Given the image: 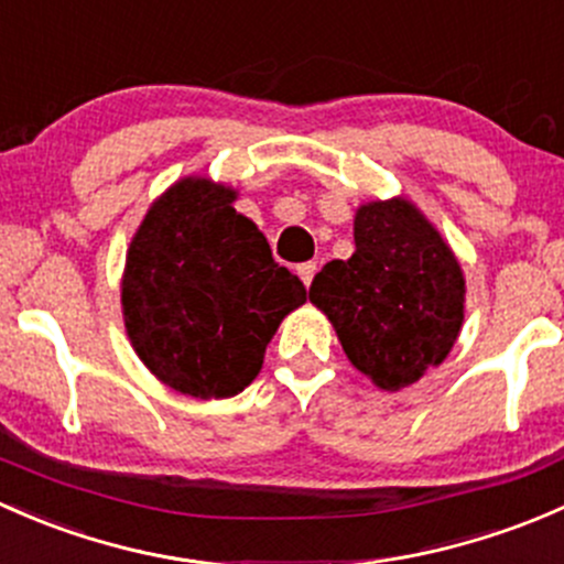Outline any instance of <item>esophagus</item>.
<instances>
[{
    "mask_svg": "<svg viewBox=\"0 0 564 564\" xmlns=\"http://www.w3.org/2000/svg\"><path fill=\"white\" fill-rule=\"evenodd\" d=\"M315 271H317V263H312V260H310V263H301L299 265V276H301V280H304L306 288H310L312 280H315Z\"/></svg>",
    "mask_w": 564,
    "mask_h": 564,
    "instance_id": "1",
    "label": "esophagus"
}]
</instances>
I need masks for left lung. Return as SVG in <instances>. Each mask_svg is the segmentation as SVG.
Wrapping results in <instances>:
<instances>
[{"instance_id": "8db88e82", "label": "left lung", "mask_w": 564, "mask_h": 564, "mask_svg": "<svg viewBox=\"0 0 564 564\" xmlns=\"http://www.w3.org/2000/svg\"><path fill=\"white\" fill-rule=\"evenodd\" d=\"M352 241L350 258L323 265L310 301L352 367L380 391H402L454 350L467 295L462 263L404 195L361 203Z\"/></svg>"}]
</instances>
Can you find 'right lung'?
<instances>
[{
  "instance_id": "right-lung-1",
  "label": "right lung",
  "mask_w": 564,
  "mask_h": 564,
  "mask_svg": "<svg viewBox=\"0 0 564 564\" xmlns=\"http://www.w3.org/2000/svg\"><path fill=\"white\" fill-rule=\"evenodd\" d=\"M236 197L208 176L173 182L138 225L121 274L132 350L156 380L206 402L260 375L280 323L306 301Z\"/></svg>"
}]
</instances>
